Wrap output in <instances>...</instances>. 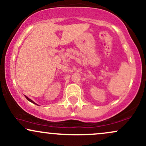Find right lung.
Here are the masks:
<instances>
[{"mask_svg": "<svg viewBox=\"0 0 146 146\" xmlns=\"http://www.w3.org/2000/svg\"><path fill=\"white\" fill-rule=\"evenodd\" d=\"M25 98H27V100H28V101L31 102V103H33V104H35V103H34V102H33V101H32V100H30V99H29V98H27V96H25Z\"/></svg>", "mask_w": 146, "mask_h": 146, "instance_id": "obj_1", "label": "right lung"}]
</instances>
